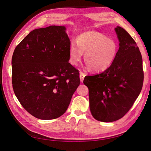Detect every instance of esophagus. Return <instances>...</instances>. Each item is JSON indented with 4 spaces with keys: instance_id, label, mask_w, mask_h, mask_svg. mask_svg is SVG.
Listing matches in <instances>:
<instances>
[{
    "instance_id": "1",
    "label": "esophagus",
    "mask_w": 151,
    "mask_h": 151,
    "mask_svg": "<svg viewBox=\"0 0 151 151\" xmlns=\"http://www.w3.org/2000/svg\"><path fill=\"white\" fill-rule=\"evenodd\" d=\"M85 76H86V75H85L83 72H80V82H83Z\"/></svg>"
}]
</instances>
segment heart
I'll return each mask as SVG.
<instances>
[{
    "label": "heart",
    "instance_id": "1",
    "mask_svg": "<svg viewBox=\"0 0 151 151\" xmlns=\"http://www.w3.org/2000/svg\"><path fill=\"white\" fill-rule=\"evenodd\" d=\"M69 46V62L78 65L84 55V62L88 70L100 73L107 70L117 56L119 46L114 40L97 32H83L77 36Z\"/></svg>",
    "mask_w": 151,
    "mask_h": 151
}]
</instances>
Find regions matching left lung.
<instances>
[{"label":"left lung","instance_id":"left-lung-1","mask_svg":"<svg viewBox=\"0 0 151 151\" xmlns=\"http://www.w3.org/2000/svg\"><path fill=\"white\" fill-rule=\"evenodd\" d=\"M119 41L113 64L99 74L86 76L89 106L93 117L109 122L121 119L140 94L144 82L142 57L136 42L121 27L115 29Z\"/></svg>","mask_w":151,"mask_h":151}]
</instances>
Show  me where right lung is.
<instances>
[{"mask_svg":"<svg viewBox=\"0 0 151 151\" xmlns=\"http://www.w3.org/2000/svg\"><path fill=\"white\" fill-rule=\"evenodd\" d=\"M64 26L34 29L14 49L12 83L22 106L37 119H54L67 110L80 83L69 63L71 44Z\"/></svg>","mask_w":151,"mask_h":151,"instance_id":"add662e5","label":"right lung"}]
</instances>
